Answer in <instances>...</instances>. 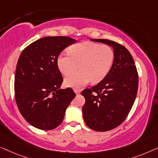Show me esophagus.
I'll return each instance as SVG.
<instances>
[{
  "mask_svg": "<svg viewBox=\"0 0 158 158\" xmlns=\"http://www.w3.org/2000/svg\"><path fill=\"white\" fill-rule=\"evenodd\" d=\"M74 92L76 93L77 94H80V92H81V90L80 89H74Z\"/></svg>",
  "mask_w": 158,
  "mask_h": 158,
  "instance_id": "obj_1",
  "label": "esophagus"
}]
</instances>
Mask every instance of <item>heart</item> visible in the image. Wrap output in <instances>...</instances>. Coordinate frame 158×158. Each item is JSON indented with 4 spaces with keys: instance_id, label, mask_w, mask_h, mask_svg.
<instances>
[{
    "instance_id": "obj_1",
    "label": "heart",
    "mask_w": 158,
    "mask_h": 158,
    "mask_svg": "<svg viewBox=\"0 0 158 158\" xmlns=\"http://www.w3.org/2000/svg\"><path fill=\"white\" fill-rule=\"evenodd\" d=\"M114 54L107 45L83 41L74 44L69 53H61L57 57V65L65 76L81 71L65 79V84L71 87H81L89 82L97 84L105 78L112 68Z\"/></svg>"
}]
</instances>
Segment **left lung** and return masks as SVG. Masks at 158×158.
Here are the masks:
<instances>
[{
    "mask_svg": "<svg viewBox=\"0 0 158 158\" xmlns=\"http://www.w3.org/2000/svg\"><path fill=\"white\" fill-rule=\"evenodd\" d=\"M112 46L114 59L105 78L81 92L85 98L82 114L86 125L97 132L112 130L127 117L138 89V74L130 52L117 42L91 39Z\"/></svg>",
    "mask_w": 158,
    "mask_h": 158,
    "instance_id": "8db88e82",
    "label": "left lung"
}]
</instances>
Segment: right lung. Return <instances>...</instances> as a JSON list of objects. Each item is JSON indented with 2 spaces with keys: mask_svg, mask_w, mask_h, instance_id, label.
I'll list each match as a JSON object with an SVG mask.
<instances>
[{
  "mask_svg": "<svg viewBox=\"0 0 158 158\" xmlns=\"http://www.w3.org/2000/svg\"><path fill=\"white\" fill-rule=\"evenodd\" d=\"M74 43L76 40L66 36L43 37L20 55L15 74V99L22 116L35 128L57 127L76 97L72 89H60L63 77L57 65L60 53Z\"/></svg>",
  "mask_w": 158,
  "mask_h": 158,
  "instance_id": "right-lung-1",
  "label": "right lung"
}]
</instances>
